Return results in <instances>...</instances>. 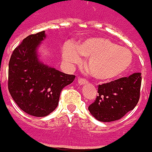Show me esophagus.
Listing matches in <instances>:
<instances>
[{"instance_id": "34e87169", "label": "esophagus", "mask_w": 152, "mask_h": 152, "mask_svg": "<svg viewBox=\"0 0 152 152\" xmlns=\"http://www.w3.org/2000/svg\"><path fill=\"white\" fill-rule=\"evenodd\" d=\"M88 83V80H86L85 79H82V78H79L78 79V84L79 85H85V84H87Z\"/></svg>"}]
</instances>
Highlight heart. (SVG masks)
<instances>
[{
  "label": "heart",
  "instance_id": "1",
  "mask_svg": "<svg viewBox=\"0 0 152 152\" xmlns=\"http://www.w3.org/2000/svg\"><path fill=\"white\" fill-rule=\"evenodd\" d=\"M87 57V66L92 75L100 80H109L125 73L131 66L130 50L118 46L109 39L94 37L73 45L67 43L62 48V58L70 65L79 64Z\"/></svg>",
  "mask_w": 152,
  "mask_h": 152
}]
</instances>
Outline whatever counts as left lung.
Here are the masks:
<instances>
[{
	"instance_id": "1",
	"label": "left lung",
	"mask_w": 152,
	"mask_h": 152,
	"mask_svg": "<svg viewBox=\"0 0 152 152\" xmlns=\"http://www.w3.org/2000/svg\"><path fill=\"white\" fill-rule=\"evenodd\" d=\"M140 85V73L99 85V95L88 109L91 115L101 122L120 119L137 105Z\"/></svg>"
}]
</instances>
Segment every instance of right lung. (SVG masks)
<instances>
[{
	"label": "right lung",
	"instance_id": "right-lung-1",
	"mask_svg": "<svg viewBox=\"0 0 152 152\" xmlns=\"http://www.w3.org/2000/svg\"><path fill=\"white\" fill-rule=\"evenodd\" d=\"M45 38V31L28 35L15 48L9 61V92L20 109L34 117L53 112L61 90L75 79L39 60L37 49Z\"/></svg>",
	"mask_w": 152,
	"mask_h": 152
}]
</instances>
